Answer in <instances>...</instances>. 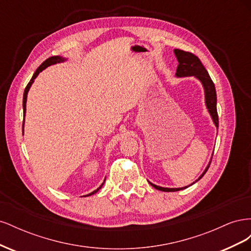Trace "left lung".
Returning a JSON list of instances; mask_svg holds the SVG:
<instances>
[{
  "label": "left lung",
  "mask_w": 251,
  "mask_h": 251,
  "mask_svg": "<svg viewBox=\"0 0 251 251\" xmlns=\"http://www.w3.org/2000/svg\"><path fill=\"white\" fill-rule=\"evenodd\" d=\"M175 55H176L178 59V67H177V71H176V76L177 77H187V76H195L197 79H199L200 82L202 83L203 89H204V94H205V104H206V108L208 110L209 115L211 116L212 121H214L215 126L218 127L219 126V118H218V112H217V93H216V88L214 82H212L209 74L207 70L205 69L204 66L202 65L201 60L197 57L195 54L191 52H186L180 49H175L174 50ZM212 158V157H211ZM211 160L209 161L208 165L206 166V169L202 173L201 176L197 179L194 183H196L197 181H199L203 176L204 174L207 172L209 165H210ZM192 183L191 185H193ZM150 184L155 187L158 191L161 192H178L181 191V189H184L191 185H187L181 188H169V187H161L158 186L156 184L151 183Z\"/></svg>",
  "instance_id": "left-lung-1"
}]
</instances>
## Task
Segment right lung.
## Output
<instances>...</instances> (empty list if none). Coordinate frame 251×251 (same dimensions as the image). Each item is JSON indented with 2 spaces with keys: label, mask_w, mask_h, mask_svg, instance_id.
Segmentation results:
<instances>
[{
  "label": "right lung",
  "mask_w": 251,
  "mask_h": 251,
  "mask_svg": "<svg viewBox=\"0 0 251 251\" xmlns=\"http://www.w3.org/2000/svg\"><path fill=\"white\" fill-rule=\"evenodd\" d=\"M66 60V58H64V57H62V56H51V57H49V58H47L46 60H45V62L37 68L36 69V71L34 72V74H33V76H32V78L30 79V81L28 82V85H27V87L25 88V91H24V96H23V110H24V117H25V114H26V102H27V94H28V92H29V89H30V87H31V85L33 83V81H34V79L36 78V76L37 75H39L44 69H46L47 67H49V66H52V65H55V64H58V63H63V62H65ZM23 127H24V123H23ZM104 181H105V179L103 180V182H102V184L98 187L97 189H95L94 192H92V193H90L89 195H87V196H91V195H93V194H95V193H97L98 191H100V189L102 187V185H103V183H104Z\"/></svg>",
  "instance_id": "add662e5"
}]
</instances>
